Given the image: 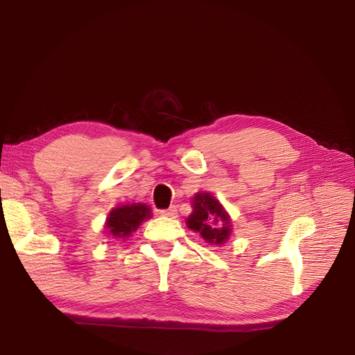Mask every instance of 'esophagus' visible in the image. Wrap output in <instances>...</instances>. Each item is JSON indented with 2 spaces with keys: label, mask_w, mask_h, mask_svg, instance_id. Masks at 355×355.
<instances>
[{
  "label": "esophagus",
  "mask_w": 355,
  "mask_h": 355,
  "mask_svg": "<svg viewBox=\"0 0 355 355\" xmlns=\"http://www.w3.org/2000/svg\"><path fill=\"white\" fill-rule=\"evenodd\" d=\"M163 216H169V218H175L177 216V207L175 206H172V207H169V209H166V210H162L160 212Z\"/></svg>",
  "instance_id": "1"
}]
</instances>
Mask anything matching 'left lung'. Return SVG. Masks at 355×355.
Instances as JSON below:
<instances>
[{"mask_svg":"<svg viewBox=\"0 0 355 355\" xmlns=\"http://www.w3.org/2000/svg\"><path fill=\"white\" fill-rule=\"evenodd\" d=\"M186 224L212 245L225 244L232 235V218L220 200L210 192L193 195L192 214L187 216Z\"/></svg>","mask_w":355,"mask_h":355,"instance_id":"1","label":"left lung"}]
</instances>
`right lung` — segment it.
<instances>
[{"label": "right lung", "instance_id": "1", "mask_svg": "<svg viewBox=\"0 0 355 355\" xmlns=\"http://www.w3.org/2000/svg\"><path fill=\"white\" fill-rule=\"evenodd\" d=\"M153 216L150 207L143 202H131V205H122L112 207L105 221V232L112 238L126 239L140 227L143 221Z\"/></svg>", "mask_w": 355, "mask_h": 355}]
</instances>
